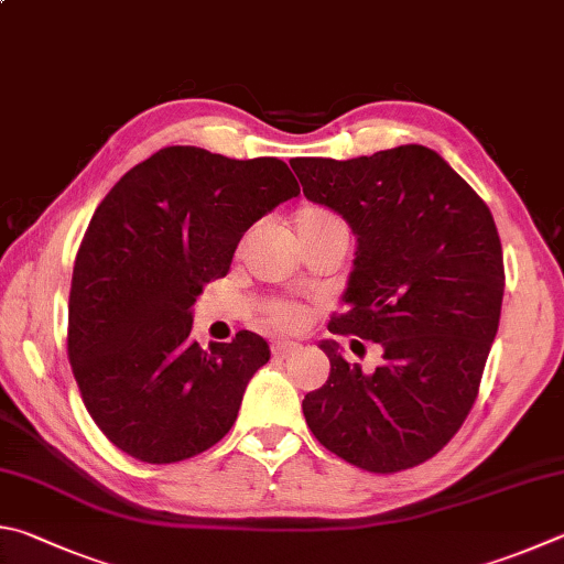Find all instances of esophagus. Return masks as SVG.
Masks as SVG:
<instances>
[{"mask_svg":"<svg viewBox=\"0 0 564 564\" xmlns=\"http://www.w3.org/2000/svg\"><path fill=\"white\" fill-rule=\"evenodd\" d=\"M299 343H293V340H279L273 345V355L275 357H289V355H293L295 350H299Z\"/></svg>","mask_w":564,"mask_h":564,"instance_id":"esophagus-1","label":"esophagus"}]
</instances>
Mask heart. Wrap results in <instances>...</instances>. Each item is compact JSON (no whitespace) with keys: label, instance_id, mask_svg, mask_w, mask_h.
I'll use <instances>...</instances> for the list:
<instances>
[{"label":"heart","instance_id":"b5f03b06","mask_svg":"<svg viewBox=\"0 0 564 564\" xmlns=\"http://www.w3.org/2000/svg\"><path fill=\"white\" fill-rule=\"evenodd\" d=\"M293 224L295 229H299L301 241L323 237V234H330V231H347L345 221L337 217L333 209L313 202H305L295 209ZM263 317L265 323L275 327V330H295V327H301L305 321V308L295 301H271L265 305Z\"/></svg>","mask_w":564,"mask_h":564}]
</instances>
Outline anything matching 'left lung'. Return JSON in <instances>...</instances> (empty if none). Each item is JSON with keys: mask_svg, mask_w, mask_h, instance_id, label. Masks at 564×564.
<instances>
[{"mask_svg": "<svg viewBox=\"0 0 564 564\" xmlns=\"http://www.w3.org/2000/svg\"><path fill=\"white\" fill-rule=\"evenodd\" d=\"M291 167L305 197L343 214L357 237L350 308L327 330L382 345L380 367L365 375L325 340L330 377L305 394V422L357 468H414L466 422L496 340L506 271L494 214L424 145Z\"/></svg>", "mask_w": 564, "mask_h": 564, "instance_id": "left-lung-1", "label": "left lung"}]
</instances>
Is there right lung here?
Wrapping results in <instances>:
<instances>
[{
	"label": "right lung",
	"mask_w": 564,
	"mask_h": 564,
	"mask_svg": "<svg viewBox=\"0 0 564 564\" xmlns=\"http://www.w3.org/2000/svg\"><path fill=\"white\" fill-rule=\"evenodd\" d=\"M299 192L279 158L172 145L128 170L98 204L76 253L66 343L88 414L120 452L177 464L237 422L269 345L239 330L204 350L192 337V305L229 273L243 231Z\"/></svg>",
	"instance_id": "right-lung-1"
}]
</instances>
